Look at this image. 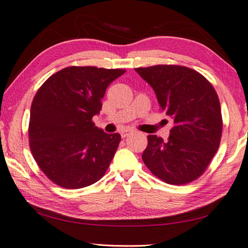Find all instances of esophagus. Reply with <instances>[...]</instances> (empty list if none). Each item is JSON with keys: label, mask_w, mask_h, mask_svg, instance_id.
I'll use <instances>...</instances> for the list:
<instances>
[{"label": "esophagus", "mask_w": 248, "mask_h": 248, "mask_svg": "<svg viewBox=\"0 0 248 248\" xmlns=\"http://www.w3.org/2000/svg\"><path fill=\"white\" fill-rule=\"evenodd\" d=\"M132 133H133V130H131V128H126V130H124V131L121 132V136L123 139H125V138H126V136L132 134Z\"/></svg>", "instance_id": "obj_1"}]
</instances>
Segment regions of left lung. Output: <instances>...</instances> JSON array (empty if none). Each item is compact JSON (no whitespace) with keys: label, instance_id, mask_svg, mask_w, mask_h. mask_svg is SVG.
I'll return each instance as SVG.
<instances>
[{"label":"left lung","instance_id":"obj_1","mask_svg":"<svg viewBox=\"0 0 248 248\" xmlns=\"http://www.w3.org/2000/svg\"><path fill=\"white\" fill-rule=\"evenodd\" d=\"M135 71L154 89L161 108L173 122L168 141L148 136L143 162L166 184L195 181L220 144L222 117L216 91L202 74L185 66L156 64Z\"/></svg>","mask_w":248,"mask_h":248}]
</instances>
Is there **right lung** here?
<instances>
[{"label": "right lung", "mask_w": 248, "mask_h": 248, "mask_svg": "<svg viewBox=\"0 0 248 248\" xmlns=\"http://www.w3.org/2000/svg\"><path fill=\"white\" fill-rule=\"evenodd\" d=\"M125 69L71 66L38 89L30 110L29 145L41 171L57 186L80 189L103 178L121 142L93 117L106 88Z\"/></svg>", "instance_id": "1"}]
</instances>
